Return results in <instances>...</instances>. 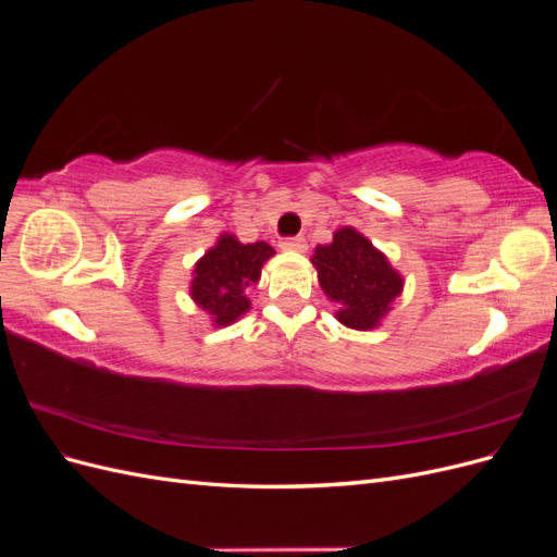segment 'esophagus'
Returning a JSON list of instances; mask_svg holds the SVG:
<instances>
[{
  "instance_id": "esophagus-1",
  "label": "esophagus",
  "mask_w": 557,
  "mask_h": 557,
  "mask_svg": "<svg viewBox=\"0 0 557 557\" xmlns=\"http://www.w3.org/2000/svg\"><path fill=\"white\" fill-rule=\"evenodd\" d=\"M281 248H283V250L305 252V250H307V242H305V237H288V239L281 242Z\"/></svg>"
}]
</instances>
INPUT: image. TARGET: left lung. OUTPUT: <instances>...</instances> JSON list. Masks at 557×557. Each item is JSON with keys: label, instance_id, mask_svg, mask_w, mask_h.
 Instances as JSON below:
<instances>
[{"label": "left lung", "instance_id": "1", "mask_svg": "<svg viewBox=\"0 0 557 557\" xmlns=\"http://www.w3.org/2000/svg\"><path fill=\"white\" fill-rule=\"evenodd\" d=\"M311 262L320 288L339 307L336 320L352 330H374L404 288L383 252L352 227L336 230L327 246H315Z\"/></svg>", "mask_w": 557, "mask_h": 557}]
</instances>
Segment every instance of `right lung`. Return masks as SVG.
<instances>
[{"label":"right lung","instance_id":"obj_1","mask_svg":"<svg viewBox=\"0 0 557 557\" xmlns=\"http://www.w3.org/2000/svg\"><path fill=\"white\" fill-rule=\"evenodd\" d=\"M274 252L264 242L242 244L234 234H221L205 258L197 260L190 297L213 318V325H232L250 309L246 293L260 281V269Z\"/></svg>","mask_w":557,"mask_h":557}]
</instances>
